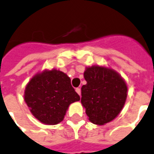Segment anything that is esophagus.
Returning a JSON list of instances; mask_svg holds the SVG:
<instances>
[{"instance_id":"1","label":"esophagus","mask_w":154,"mask_h":154,"mask_svg":"<svg viewBox=\"0 0 154 154\" xmlns=\"http://www.w3.org/2000/svg\"><path fill=\"white\" fill-rule=\"evenodd\" d=\"M76 92H77L80 96H81V89H80V88H77V89H76Z\"/></svg>"}]
</instances>
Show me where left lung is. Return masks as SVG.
<instances>
[{
  "mask_svg": "<svg viewBox=\"0 0 154 154\" xmlns=\"http://www.w3.org/2000/svg\"><path fill=\"white\" fill-rule=\"evenodd\" d=\"M86 84L82 87V104L93 124L112 121L123 109L128 95L126 82L115 70L106 67L85 69Z\"/></svg>",
  "mask_w": 154,
  "mask_h": 154,
  "instance_id": "1",
  "label": "left lung"
}]
</instances>
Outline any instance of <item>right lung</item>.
Here are the masks:
<instances>
[{
  "label": "right lung",
  "instance_id": "obj_1",
  "mask_svg": "<svg viewBox=\"0 0 154 154\" xmlns=\"http://www.w3.org/2000/svg\"><path fill=\"white\" fill-rule=\"evenodd\" d=\"M24 100L30 112L41 123L57 124L64 119L71 103L80 96L64 72L52 69L35 74L26 86Z\"/></svg>",
  "mask_w": 154,
  "mask_h": 154
}]
</instances>
